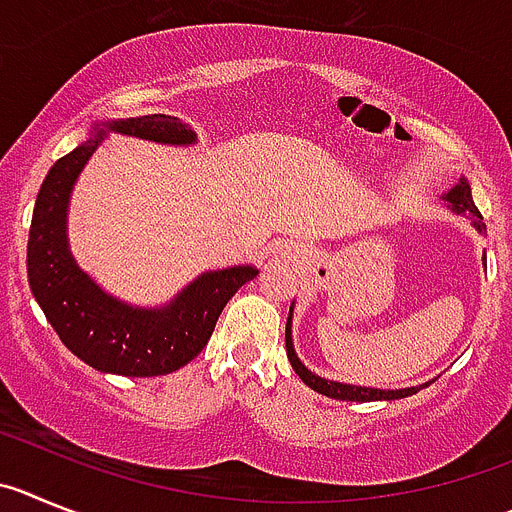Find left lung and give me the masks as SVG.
Returning <instances> with one entry per match:
<instances>
[{"instance_id": "obj_1", "label": "left lung", "mask_w": 512, "mask_h": 512, "mask_svg": "<svg viewBox=\"0 0 512 512\" xmlns=\"http://www.w3.org/2000/svg\"><path fill=\"white\" fill-rule=\"evenodd\" d=\"M446 201L451 204V209L457 211V214H464L472 219V224L482 232V214L480 209L474 206L472 201V188L469 183L459 181L457 186L451 188L446 193ZM285 352H288V362L293 365L296 375L306 382L308 388L316 390V393L326 395V398H334V400H357V403H370V400H395V398H408V395L418 393L421 388H405V390H377V388H357V385H344V382H334V380H324V377L313 375L311 370L301 365V359L296 357V349H293V339H290V316H288V324H285ZM426 388V385H423Z\"/></svg>"}]
</instances>
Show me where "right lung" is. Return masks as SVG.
Here are the masks:
<instances>
[{
  "mask_svg": "<svg viewBox=\"0 0 512 512\" xmlns=\"http://www.w3.org/2000/svg\"><path fill=\"white\" fill-rule=\"evenodd\" d=\"M109 130L168 145H188L193 130L176 117L109 122ZM104 130L96 127L73 153L55 160L40 186L27 239V278L45 319L61 342L99 372L124 377H155L181 370L211 339L216 319L229 298L257 275L255 267H229L193 280L170 306L147 311L107 296L78 270L66 242L68 193L86 160L99 147Z\"/></svg>",
  "mask_w": 512,
  "mask_h": 512,
  "instance_id": "add662e5",
  "label": "right lung"
}]
</instances>
